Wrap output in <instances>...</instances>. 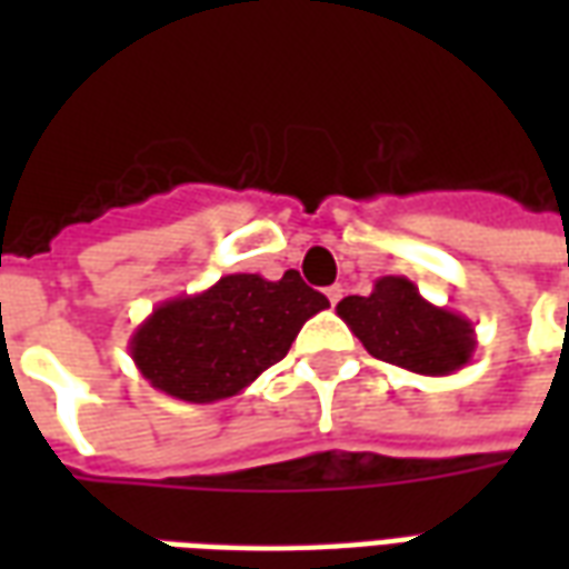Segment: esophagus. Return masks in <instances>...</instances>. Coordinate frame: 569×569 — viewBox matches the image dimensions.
Wrapping results in <instances>:
<instances>
[{
  "label": "esophagus",
  "mask_w": 569,
  "mask_h": 569,
  "mask_svg": "<svg viewBox=\"0 0 569 569\" xmlns=\"http://www.w3.org/2000/svg\"><path fill=\"white\" fill-rule=\"evenodd\" d=\"M326 298H329V301H332V305H338V301H341V298H345V286H329V289H326Z\"/></svg>",
  "instance_id": "34e87169"
}]
</instances>
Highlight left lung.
Returning a JSON list of instances; mask_svg holds the SVG:
<instances>
[{"label":"left lung","instance_id":"obj_1","mask_svg":"<svg viewBox=\"0 0 569 569\" xmlns=\"http://www.w3.org/2000/svg\"><path fill=\"white\" fill-rule=\"evenodd\" d=\"M335 310L371 357L415 375L445 378L476 353V326L457 310L436 308L408 277H381L371 296H347Z\"/></svg>","mask_w":569,"mask_h":569}]
</instances>
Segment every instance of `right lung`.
Listing matches in <instances>:
<instances>
[{
    "label": "right lung",
    "instance_id": "right-lung-1",
    "mask_svg": "<svg viewBox=\"0 0 569 569\" xmlns=\"http://www.w3.org/2000/svg\"><path fill=\"white\" fill-rule=\"evenodd\" d=\"M326 308L329 298L298 271L280 280L228 273L203 292L161 301L130 335V357L154 390L210 406L280 362L301 326Z\"/></svg>",
    "mask_w": 569,
    "mask_h": 569
}]
</instances>
